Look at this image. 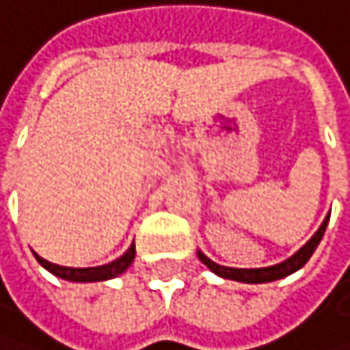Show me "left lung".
<instances>
[{"label":"left lung","mask_w":350,"mask_h":350,"mask_svg":"<svg viewBox=\"0 0 350 350\" xmlns=\"http://www.w3.org/2000/svg\"><path fill=\"white\" fill-rule=\"evenodd\" d=\"M329 223V215L325 217V221L321 223V227L314 232V236L295 251L289 259H284L280 263H274V265H268V268H227V265H219L215 263L210 257H206L202 251H198V257L200 261L206 265L210 272H215L217 276L221 278H229V280H238V282H248V284H261V282H272V280H280L284 276H289L293 272H297L299 268H304L306 261L312 257L314 248L319 246L321 238L325 234V227Z\"/></svg>","instance_id":"1"}]
</instances>
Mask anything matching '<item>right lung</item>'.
Instances as JSON below:
<instances>
[{
    "label": "right lung",
    "mask_w": 350,
    "mask_h": 350,
    "mask_svg": "<svg viewBox=\"0 0 350 350\" xmlns=\"http://www.w3.org/2000/svg\"><path fill=\"white\" fill-rule=\"evenodd\" d=\"M133 257H135V244H131L118 259H114L106 265H97V268H66V265L51 263V261L42 259L40 255H36V259L40 261L42 268H46L51 274H55L63 280H70V282H97V280L116 278L133 263Z\"/></svg>",
    "instance_id": "add662e5"
}]
</instances>
